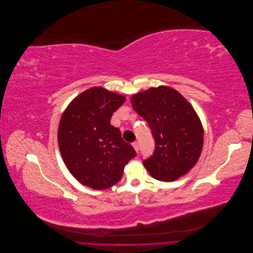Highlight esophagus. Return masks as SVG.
<instances>
[{
	"mask_svg": "<svg viewBox=\"0 0 253 253\" xmlns=\"http://www.w3.org/2000/svg\"><path fill=\"white\" fill-rule=\"evenodd\" d=\"M132 145H133V148L135 149V151H136V152H138V151H139V144H138V142H136V141H135V142H133V143H132Z\"/></svg>",
	"mask_w": 253,
	"mask_h": 253,
	"instance_id": "34e87169",
	"label": "esophagus"
}]
</instances>
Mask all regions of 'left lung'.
<instances>
[{
    "mask_svg": "<svg viewBox=\"0 0 253 253\" xmlns=\"http://www.w3.org/2000/svg\"><path fill=\"white\" fill-rule=\"evenodd\" d=\"M133 109L147 120L155 140L153 155L143 160L152 177L174 181L201 156L204 131L193 106L169 86L152 87L131 98Z\"/></svg>",
    "mask_w": 253,
    "mask_h": 253,
    "instance_id": "left-lung-1",
    "label": "left lung"
}]
</instances>
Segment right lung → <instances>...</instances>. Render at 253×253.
<instances>
[{"label": "right lung", "instance_id": "obj_1", "mask_svg": "<svg viewBox=\"0 0 253 253\" xmlns=\"http://www.w3.org/2000/svg\"><path fill=\"white\" fill-rule=\"evenodd\" d=\"M126 98L102 87L83 91L61 117L58 143L68 171L82 185L95 190L117 183L126 165L136 156L131 144L111 126L114 112Z\"/></svg>", "mask_w": 253, "mask_h": 253}]
</instances>
